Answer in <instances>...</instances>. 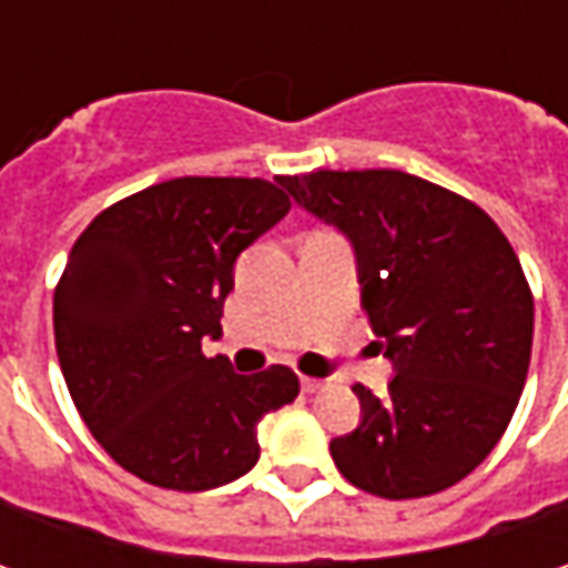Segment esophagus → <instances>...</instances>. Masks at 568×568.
I'll use <instances>...</instances> for the list:
<instances>
[{
	"label": "esophagus",
	"mask_w": 568,
	"mask_h": 568,
	"mask_svg": "<svg viewBox=\"0 0 568 568\" xmlns=\"http://www.w3.org/2000/svg\"><path fill=\"white\" fill-rule=\"evenodd\" d=\"M300 388H303L306 395H313V392H322V388H325V379H316V376H303V379H300Z\"/></svg>",
	"instance_id": "1"
}]
</instances>
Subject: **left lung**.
<instances>
[{
  "mask_svg": "<svg viewBox=\"0 0 568 568\" xmlns=\"http://www.w3.org/2000/svg\"><path fill=\"white\" fill-rule=\"evenodd\" d=\"M357 252L363 310L395 366L388 395L354 385L361 426L338 470L382 499L448 490L513 420L531 363L535 296L484 207L402 170L277 176Z\"/></svg>",
  "mask_w": 568,
  "mask_h": 568,
  "instance_id": "8db88e82",
  "label": "left lung"
}]
</instances>
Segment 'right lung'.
Segmentation results:
<instances>
[{
	"instance_id": "1",
	"label": "right lung",
	"mask_w": 568,
	"mask_h": 568,
	"mask_svg": "<svg viewBox=\"0 0 568 568\" xmlns=\"http://www.w3.org/2000/svg\"><path fill=\"white\" fill-rule=\"evenodd\" d=\"M291 211L246 176H180L84 227L53 294L59 366L103 452L164 490L224 487L258 462V420L300 395L291 366L240 376L221 338L233 262Z\"/></svg>"
}]
</instances>
